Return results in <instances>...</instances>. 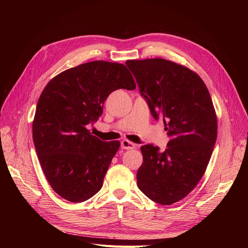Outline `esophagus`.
<instances>
[{"instance_id": "esophagus-1", "label": "esophagus", "mask_w": 248, "mask_h": 248, "mask_svg": "<svg viewBox=\"0 0 248 248\" xmlns=\"http://www.w3.org/2000/svg\"><path fill=\"white\" fill-rule=\"evenodd\" d=\"M138 147V145L133 144V142L127 140H124L121 141V148L122 149H125V150H130V149H136Z\"/></svg>"}]
</instances>
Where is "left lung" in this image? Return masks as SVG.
<instances>
[{
    "label": "left lung",
    "instance_id": "obj_1",
    "mask_svg": "<svg viewBox=\"0 0 248 248\" xmlns=\"http://www.w3.org/2000/svg\"><path fill=\"white\" fill-rule=\"evenodd\" d=\"M126 66L170 137L163 152L151 144L140 147L138 186L153 202L171 205L197 186L211 158L217 138L211 96L196 72L168 60H128Z\"/></svg>",
    "mask_w": 248,
    "mask_h": 248
}]
</instances>
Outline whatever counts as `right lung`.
<instances>
[{
    "instance_id": "right-lung-1",
    "label": "right lung",
    "mask_w": 248,
    "mask_h": 248,
    "mask_svg": "<svg viewBox=\"0 0 248 248\" xmlns=\"http://www.w3.org/2000/svg\"><path fill=\"white\" fill-rule=\"evenodd\" d=\"M118 89H136L126 66L93 61L58 74L39 97L33 121L37 156L51 188L71 202H85L101 189L119 150L120 141H102L87 129Z\"/></svg>"
}]
</instances>
